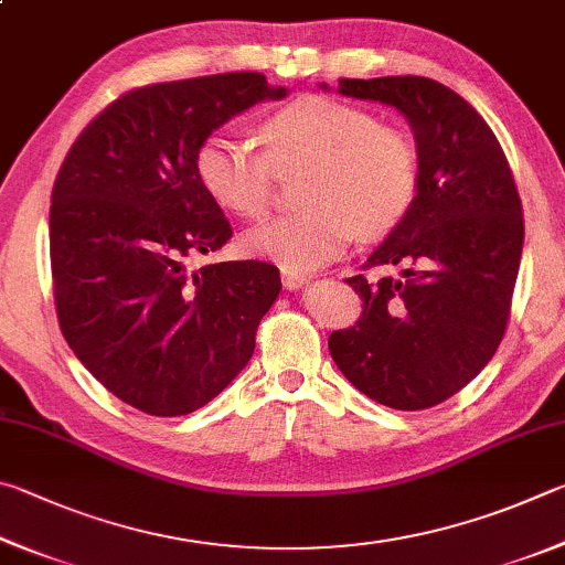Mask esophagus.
<instances>
[{"label": "esophagus", "instance_id": "esophagus-1", "mask_svg": "<svg viewBox=\"0 0 565 565\" xmlns=\"http://www.w3.org/2000/svg\"><path fill=\"white\" fill-rule=\"evenodd\" d=\"M310 277L305 273H298V270H282V285L288 290H300L305 282H308Z\"/></svg>", "mask_w": 565, "mask_h": 565}]
</instances>
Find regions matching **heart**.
I'll use <instances>...</instances> for the list:
<instances>
[{
    "label": "heart",
    "mask_w": 565,
    "mask_h": 565,
    "mask_svg": "<svg viewBox=\"0 0 565 565\" xmlns=\"http://www.w3.org/2000/svg\"><path fill=\"white\" fill-rule=\"evenodd\" d=\"M265 156L233 134L207 136L195 153L198 181L213 201L243 217L260 215L273 171L310 166L308 207L270 217L243 235L245 250L288 270H315L348 250L354 237L397 225L417 195V151L392 126L338 98L305 94L260 124Z\"/></svg>",
    "instance_id": "1"
}]
</instances>
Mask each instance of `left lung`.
I'll return each instance as SVG.
<instances>
[{
	"instance_id": "obj_1",
	"label": "left lung",
	"mask_w": 565,
	"mask_h": 565,
	"mask_svg": "<svg viewBox=\"0 0 565 565\" xmlns=\"http://www.w3.org/2000/svg\"><path fill=\"white\" fill-rule=\"evenodd\" d=\"M338 94L407 118L419 181L409 211L367 257L399 265V277H350L364 312L330 334V354L370 399L427 409L467 387L499 348L521 263V201L497 136L449 86L424 76L340 78Z\"/></svg>"
}]
</instances>
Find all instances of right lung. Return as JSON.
<instances>
[{
    "mask_svg": "<svg viewBox=\"0 0 565 565\" xmlns=\"http://www.w3.org/2000/svg\"><path fill=\"white\" fill-rule=\"evenodd\" d=\"M285 86L237 72L128 92L68 151L49 211L54 300L78 362L153 417L205 407L253 358L255 330L280 295L270 263L188 273L233 227L198 181L207 136Z\"/></svg>",
    "mask_w": 565,
    "mask_h": 565,
    "instance_id": "add662e5",
    "label": "right lung"
}]
</instances>
